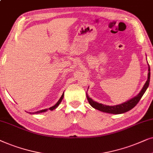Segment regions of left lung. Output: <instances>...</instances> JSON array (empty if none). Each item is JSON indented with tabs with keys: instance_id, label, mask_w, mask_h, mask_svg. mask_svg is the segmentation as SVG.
<instances>
[{
	"instance_id": "1",
	"label": "left lung",
	"mask_w": 153,
	"mask_h": 153,
	"mask_svg": "<svg viewBox=\"0 0 153 153\" xmlns=\"http://www.w3.org/2000/svg\"><path fill=\"white\" fill-rule=\"evenodd\" d=\"M150 66L148 64V80L146 81V82L144 85L143 89H141V91H140V93L136 96V97L132 98L130 100L126 101V102L121 103L120 105H106L101 104V103H99L96 101H93L90 97H89V96L87 94V99L88 100L89 104L92 106L94 108L99 110V111L104 112V113H111V114H121L126 113V112L130 111L134 107H135L136 104L139 102V101L141 99V97H143V95L145 93L146 89L149 86L150 83Z\"/></svg>"
}]
</instances>
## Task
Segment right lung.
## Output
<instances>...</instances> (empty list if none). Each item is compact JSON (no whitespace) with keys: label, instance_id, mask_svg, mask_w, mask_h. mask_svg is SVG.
I'll return each instance as SVG.
<instances>
[{"label":"right lung","instance_id":"add662e5","mask_svg":"<svg viewBox=\"0 0 153 153\" xmlns=\"http://www.w3.org/2000/svg\"><path fill=\"white\" fill-rule=\"evenodd\" d=\"M64 94L63 93V94H62V97H61V98L59 99V100L58 101V102L56 103L55 105H53V106H52V107H50V108H49V110H50V111H53V110H54L56 108V107L58 106L60 104V103L62 102V99H63V98H64ZM48 111V109H44V110H41V111H37V112H36V113H30V114H36V113H43V112H45V111Z\"/></svg>","mask_w":153,"mask_h":153}]
</instances>
